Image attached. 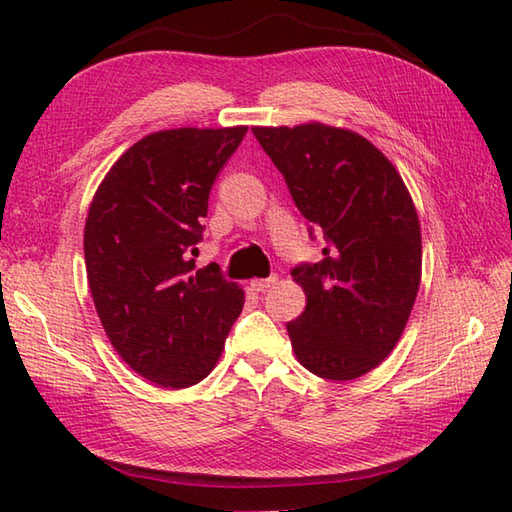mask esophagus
I'll list each match as a JSON object with an SVG mask.
<instances>
[{
    "mask_svg": "<svg viewBox=\"0 0 512 512\" xmlns=\"http://www.w3.org/2000/svg\"><path fill=\"white\" fill-rule=\"evenodd\" d=\"M277 284V277H268V279H253L250 281V288L255 292H266L270 286Z\"/></svg>",
    "mask_w": 512,
    "mask_h": 512,
    "instance_id": "34e87169",
    "label": "esophagus"
}]
</instances>
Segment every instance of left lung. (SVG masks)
Instances as JSON below:
<instances>
[{"label":"left lung","instance_id":"obj_1","mask_svg":"<svg viewBox=\"0 0 512 512\" xmlns=\"http://www.w3.org/2000/svg\"><path fill=\"white\" fill-rule=\"evenodd\" d=\"M323 259L292 268L306 310L288 336L299 363L328 380L372 372L405 332L422 275L420 220L400 173L361 134L323 123L253 127Z\"/></svg>","mask_w":512,"mask_h":512}]
</instances>
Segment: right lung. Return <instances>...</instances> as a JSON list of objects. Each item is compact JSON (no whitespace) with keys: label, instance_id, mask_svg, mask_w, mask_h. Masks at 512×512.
<instances>
[{"label":"right lung","instance_id":"1","mask_svg":"<svg viewBox=\"0 0 512 512\" xmlns=\"http://www.w3.org/2000/svg\"><path fill=\"white\" fill-rule=\"evenodd\" d=\"M246 129L180 127L140 138L90 204L83 250L94 308L114 350L158 387L209 376L244 308V290L217 264L195 270L191 255L213 182Z\"/></svg>","mask_w":512,"mask_h":512}]
</instances>
